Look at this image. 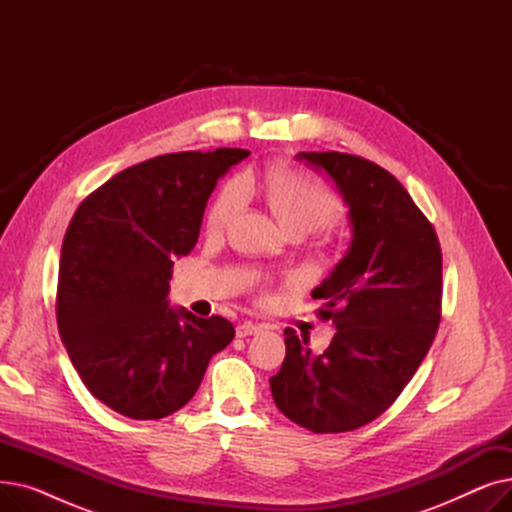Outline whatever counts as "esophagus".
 Masks as SVG:
<instances>
[{
    "instance_id": "esophagus-1",
    "label": "esophagus",
    "mask_w": 512,
    "mask_h": 512,
    "mask_svg": "<svg viewBox=\"0 0 512 512\" xmlns=\"http://www.w3.org/2000/svg\"><path fill=\"white\" fill-rule=\"evenodd\" d=\"M263 326H257V324H251V321H245V324H238L236 326V336L238 338H247V336H253L257 332H261Z\"/></svg>"
}]
</instances>
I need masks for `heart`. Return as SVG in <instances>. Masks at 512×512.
<instances>
[{"instance_id": "obj_1", "label": "heart", "mask_w": 512, "mask_h": 512, "mask_svg": "<svg viewBox=\"0 0 512 512\" xmlns=\"http://www.w3.org/2000/svg\"><path fill=\"white\" fill-rule=\"evenodd\" d=\"M249 188L263 191L278 220L292 234L326 228L342 213L340 199L324 182L290 168H267L259 174H249L245 180L232 178L220 188L207 213V228L211 232H224L238 218L247 205Z\"/></svg>"}]
</instances>
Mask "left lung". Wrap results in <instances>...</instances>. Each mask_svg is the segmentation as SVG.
<instances>
[{
  "instance_id": "left-lung-1",
  "label": "left lung",
  "mask_w": 512,
  "mask_h": 512,
  "mask_svg": "<svg viewBox=\"0 0 512 512\" xmlns=\"http://www.w3.org/2000/svg\"><path fill=\"white\" fill-rule=\"evenodd\" d=\"M326 170L348 205L353 240L311 297L336 334L321 355L286 330L270 380L276 407L313 434L351 432L380 417L411 382L442 317L438 234L388 170L351 153H299Z\"/></svg>"
}]
</instances>
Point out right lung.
<instances>
[{
    "mask_svg": "<svg viewBox=\"0 0 512 512\" xmlns=\"http://www.w3.org/2000/svg\"><path fill=\"white\" fill-rule=\"evenodd\" d=\"M247 149L166 153L122 170L74 211L62 242L56 315L87 390L130 419L182 409L234 338L220 315L170 309L174 257L199 238L207 199Z\"/></svg>",
    "mask_w": 512,
    "mask_h": 512,
    "instance_id": "add662e5",
    "label": "right lung"
}]
</instances>
